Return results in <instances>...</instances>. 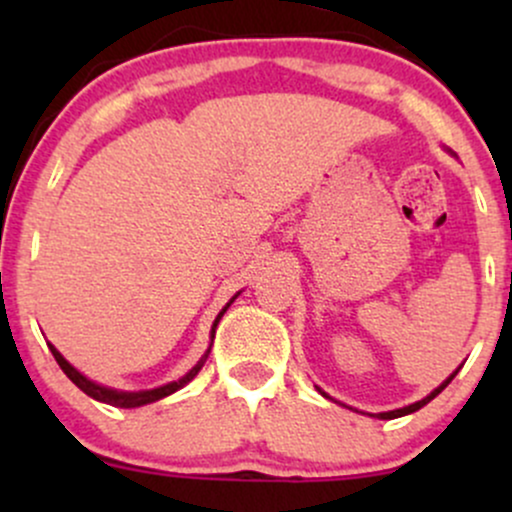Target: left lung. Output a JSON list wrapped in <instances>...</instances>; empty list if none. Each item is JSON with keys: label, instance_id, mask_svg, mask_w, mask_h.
Instances as JSON below:
<instances>
[{"label": "left lung", "instance_id": "left-lung-1", "mask_svg": "<svg viewBox=\"0 0 512 512\" xmlns=\"http://www.w3.org/2000/svg\"><path fill=\"white\" fill-rule=\"evenodd\" d=\"M450 151V149H448ZM450 154H452V151H450ZM452 156H455V154H452ZM457 370H460V368H457ZM457 370H455V373H450L448 375V378H445L443 380V383H440L438 387H436V390H433L431 392V395H426L424 399H419V402H414V404H409V407H402V409H392V411H380V414H375V419H399V416H407V414H414V411H419L421 407H426V404L428 402H431V399L433 397H438L440 395V392H443L445 390V387H448L450 385V380L452 378H455V375H457ZM317 392H320V395H325V392H322L320 390V387H317ZM327 397V395H325Z\"/></svg>", "mask_w": 512, "mask_h": 512}]
</instances>
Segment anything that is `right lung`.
<instances>
[{
    "label": "right lung",
    "instance_id": "add662e5",
    "mask_svg": "<svg viewBox=\"0 0 512 512\" xmlns=\"http://www.w3.org/2000/svg\"><path fill=\"white\" fill-rule=\"evenodd\" d=\"M238 296H240V291L236 293V296L231 298V301H228L226 305H223V308H221V313L216 315L214 325H211V344H214V334H216V327H219V322H221L223 313H226V310L231 308V303L236 301ZM211 344H209V349L204 351V356L199 358V361L195 363V366H192V370H187V373L182 375V378L173 380V383H166V385H161V387H154V390H139V392H125V390H115V387H105V385H101V383H96V380H88L84 373H79V370H76V368L72 366V363H69L67 358H64V356L60 354V351L55 349V346H52V344H48V346H50L52 356H55V361L60 363V368L64 370V375H67V378L72 380V383H74L76 387H79L81 392H86V395L96 399V402L110 404V407H117V409H134V407H144V404L158 402V399H163V397L173 395V392H178L180 387H185L187 383H190V380L195 378V375L199 373V370H202L204 361H207V358H209Z\"/></svg>",
    "mask_w": 512,
    "mask_h": 512
}]
</instances>
